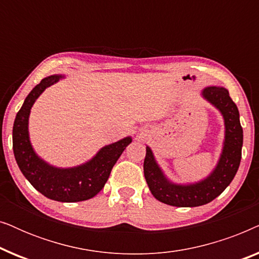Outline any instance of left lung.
<instances>
[{"instance_id": "left-lung-1", "label": "left lung", "mask_w": 259, "mask_h": 259, "mask_svg": "<svg viewBox=\"0 0 259 259\" xmlns=\"http://www.w3.org/2000/svg\"><path fill=\"white\" fill-rule=\"evenodd\" d=\"M203 97L224 116L225 141L221 159L217 167L206 179L192 185H176L166 179L154 160L151 148L146 147L145 179L155 199L161 203L178 207H194L210 203L230 185L238 171L243 146V128L238 108L230 98L228 90L223 87H206L203 91Z\"/></svg>"}]
</instances>
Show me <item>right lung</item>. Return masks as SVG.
I'll return each mask as SVG.
<instances>
[{
    "label": "right lung",
    "mask_w": 259,
    "mask_h": 259,
    "mask_svg": "<svg viewBox=\"0 0 259 259\" xmlns=\"http://www.w3.org/2000/svg\"><path fill=\"white\" fill-rule=\"evenodd\" d=\"M61 77V75L45 77L28 94L14 121L13 150L21 172L38 192L49 199L74 203L91 199L100 192L111 175L113 166L125 148L132 143V139L128 137L105 146L92 160L73 168L53 167L38 158L28 136L30 108L38 95Z\"/></svg>",
    "instance_id": "right-lung-1"
}]
</instances>
